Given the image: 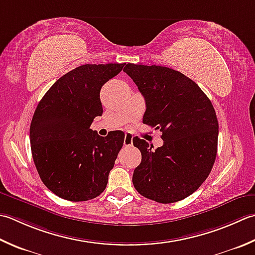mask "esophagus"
<instances>
[{"label": "esophagus", "mask_w": 255, "mask_h": 255, "mask_svg": "<svg viewBox=\"0 0 255 255\" xmlns=\"http://www.w3.org/2000/svg\"><path fill=\"white\" fill-rule=\"evenodd\" d=\"M124 144L125 146H132V136L130 133H126L125 134V139H124Z\"/></svg>", "instance_id": "34e87169"}]
</instances>
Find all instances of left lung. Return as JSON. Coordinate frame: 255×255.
I'll use <instances>...</instances> for the list:
<instances>
[{"label": "left lung", "instance_id": "1", "mask_svg": "<svg viewBox=\"0 0 255 255\" xmlns=\"http://www.w3.org/2000/svg\"><path fill=\"white\" fill-rule=\"evenodd\" d=\"M124 72L144 97L143 124L159 129L163 140L152 150L143 139H132L141 152V162L133 171V187L153 201H180L211 172L218 149L216 111L192 79L172 68L128 63Z\"/></svg>", "mask_w": 255, "mask_h": 255}]
</instances>
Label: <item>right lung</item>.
Returning a JSON list of instances; mask_svg holds the SVG:
<instances>
[{"label": "right lung", "mask_w": 255, "mask_h": 255, "mask_svg": "<svg viewBox=\"0 0 255 255\" xmlns=\"http://www.w3.org/2000/svg\"><path fill=\"white\" fill-rule=\"evenodd\" d=\"M124 66H78L55 82L35 109L29 128L33 160L43 183L59 198L87 201L106 189L125 133L102 137L91 125L103 114V85Z\"/></svg>", "instance_id": "add662e5"}]
</instances>
